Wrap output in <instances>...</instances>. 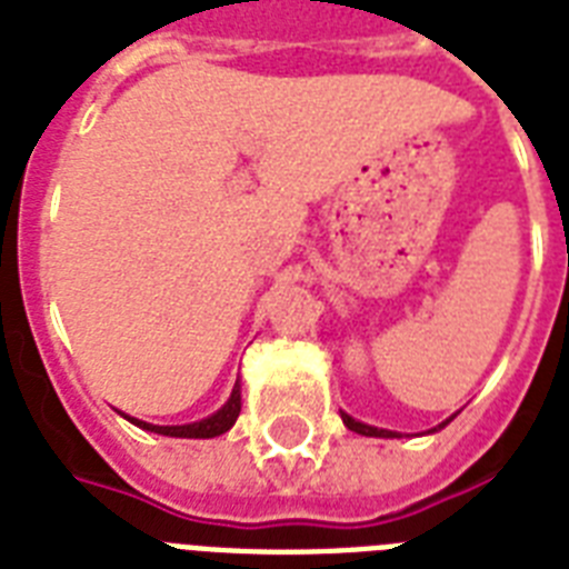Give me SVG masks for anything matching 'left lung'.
<instances>
[{"mask_svg":"<svg viewBox=\"0 0 569 569\" xmlns=\"http://www.w3.org/2000/svg\"><path fill=\"white\" fill-rule=\"evenodd\" d=\"M339 413H342V410H339ZM451 419H455V416H449V419H446V422L437 425V428H433V431H440V428H446V425H449ZM342 422H346V428H351V431L363 433V437H401V433L387 431V428H375V425L360 422V419H355V416H348V413H342Z\"/></svg>","mask_w":569,"mask_h":569,"instance_id":"left-lung-1","label":"left lung"}]
</instances>
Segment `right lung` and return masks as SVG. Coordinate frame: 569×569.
<instances>
[{
  "instance_id": "1",
  "label": "right lung",
  "mask_w": 569,
  "mask_h": 569,
  "mask_svg": "<svg viewBox=\"0 0 569 569\" xmlns=\"http://www.w3.org/2000/svg\"><path fill=\"white\" fill-rule=\"evenodd\" d=\"M241 413V387L239 380H236V387H232L230 398L223 401L221 410H214L212 416H206L200 422H189V425H150V422H141L136 416H127L120 413L123 419H129L132 425L138 428H144V431H153V433H162V437H186V440H209V437H218V433L230 431L236 419Z\"/></svg>"
}]
</instances>
